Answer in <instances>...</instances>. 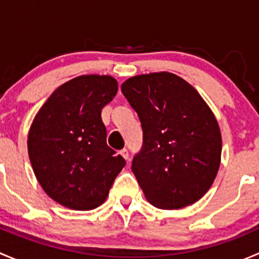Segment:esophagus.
<instances>
[{"mask_svg": "<svg viewBox=\"0 0 259 259\" xmlns=\"http://www.w3.org/2000/svg\"><path fill=\"white\" fill-rule=\"evenodd\" d=\"M120 154H121V156L125 159V160H129L130 159L129 151H127L126 149H122V150H120Z\"/></svg>", "mask_w": 259, "mask_h": 259, "instance_id": "esophagus-1", "label": "esophagus"}]
</instances>
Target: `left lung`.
Segmentation results:
<instances>
[{
  "label": "left lung",
  "instance_id": "8db88e82",
  "mask_svg": "<svg viewBox=\"0 0 259 259\" xmlns=\"http://www.w3.org/2000/svg\"><path fill=\"white\" fill-rule=\"evenodd\" d=\"M121 91L142 122L143 148L132 170L146 200L161 209L199 200L215 179L222 155L221 129L204 99L166 71L130 77Z\"/></svg>",
  "mask_w": 259,
  "mask_h": 259
}]
</instances>
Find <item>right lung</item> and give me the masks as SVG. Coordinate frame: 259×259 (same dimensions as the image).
<instances>
[{"instance_id": "obj_1", "label": "right lung", "mask_w": 259, "mask_h": 259, "mask_svg": "<svg viewBox=\"0 0 259 259\" xmlns=\"http://www.w3.org/2000/svg\"><path fill=\"white\" fill-rule=\"evenodd\" d=\"M117 93L109 75H81L60 85L36 114L27 150L51 199L74 210L100 207L125 160L106 144L101 110Z\"/></svg>"}]
</instances>
